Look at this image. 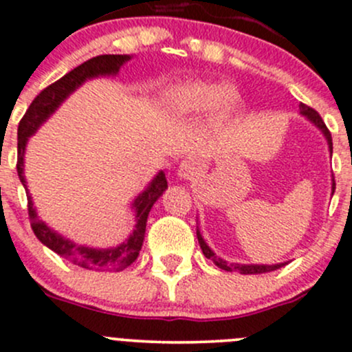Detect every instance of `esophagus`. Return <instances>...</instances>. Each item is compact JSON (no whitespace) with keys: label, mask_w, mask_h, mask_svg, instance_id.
Masks as SVG:
<instances>
[{"label":"esophagus","mask_w":352,"mask_h":352,"mask_svg":"<svg viewBox=\"0 0 352 352\" xmlns=\"http://www.w3.org/2000/svg\"><path fill=\"white\" fill-rule=\"evenodd\" d=\"M198 171H200V162L197 159L190 157L181 162L179 169H177V175H179V177H183V179H191V177L198 175Z\"/></svg>","instance_id":"34e87169"}]
</instances>
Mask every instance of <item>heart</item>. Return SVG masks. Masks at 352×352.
I'll list each match as a JSON object with an SVG mask.
<instances>
[{
	"label": "heart",
	"mask_w": 352,
	"mask_h": 352,
	"mask_svg": "<svg viewBox=\"0 0 352 352\" xmlns=\"http://www.w3.org/2000/svg\"><path fill=\"white\" fill-rule=\"evenodd\" d=\"M164 104L175 115H198L213 108L219 118H226L241 103V96L230 86L222 88L217 82L186 81L173 85L164 91Z\"/></svg>",
	"instance_id": "heart-1"
}]
</instances>
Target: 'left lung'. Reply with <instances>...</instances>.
I'll use <instances>...</instances> for the list:
<instances>
[{
	"label": "left lung",
	"mask_w": 352,
	"mask_h": 352,
	"mask_svg": "<svg viewBox=\"0 0 352 352\" xmlns=\"http://www.w3.org/2000/svg\"><path fill=\"white\" fill-rule=\"evenodd\" d=\"M300 113L305 115L309 120L314 123L317 129L322 130V133L325 135V139H327V144H329V149H331V154H332V137H331V132H329V129L325 126L324 120L320 118V115L317 113V111L314 110V108L307 107V104L300 103ZM334 190H336V181L332 179V195H334ZM197 237H198V242H200V248L203 251V254H205L206 259H212L213 263L217 264V266L220 267V270L223 271H239L241 274H261V273H270V271H276L280 270V267H283L286 263H280V264H237V263H227V261L220 259V257L215 256V252L212 251V249L206 245V242L203 241L200 230L197 229Z\"/></svg>",
	"instance_id": "left-lung-1"
}]
</instances>
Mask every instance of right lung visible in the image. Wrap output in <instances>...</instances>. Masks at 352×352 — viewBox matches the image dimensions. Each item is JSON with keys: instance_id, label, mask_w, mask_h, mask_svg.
I'll return each mask as SVG.
<instances>
[{"instance_id": "right-lung-1", "label": "right lung", "mask_w": 352, "mask_h": 352, "mask_svg": "<svg viewBox=\"0 0 352 352\" xmlns=\"http://www.w3.org/2000/svg\"><path fill=\"white\" fill-rule=\"evenodd\" d=\"M130 60V56H113V54H107V56H96L93 59L86 60L81 66L74 67L69 71L66 76L59 79V81L52 82L47 86L43 91H41L34 101L28 107L27 113L20 120L18 125V157H16V171L18 177H20L21 184L27 188V181L23 176V155L25 147H27L28 139L37 132L38 126L42 125L54 111L59 108L66 98L71 95L72 91L79 88L85 81L91 78H98V76H110L117 74L120 71L123 64ZM168 188V181H166L164 173H157V176L151 181L149 186L139 195L132 203V208L135 210V229H133L132 235L126 239L125 242L117 248L111 249H95L88 248V245H79L74 244L69 239L63 237L47 227V223L37 217V212L32 203V197L28 195V219H30V226L34 234L37 235L38 241L43 245L54 251L60 257L74 263L76 266H81L85 270H98V271H120L123 267L130 266L133 261L139 256L140 249H142L144 235H146V223L149 212L157 198Z\"/></svg>"}]
</instances>
